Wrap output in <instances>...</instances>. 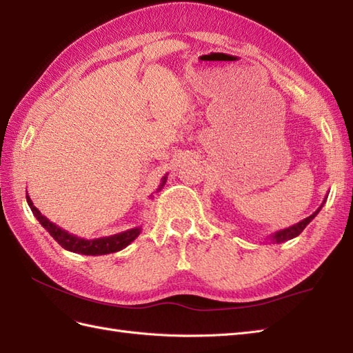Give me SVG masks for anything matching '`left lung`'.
I'll return each instance as SVG.
<instances>
[{
  "label": "left lung",
  "mask_w": 353,
  "mask_h": 353,
  "mask_svg": "<svg viewBox=\"0 0 353 353\" xmlns=\"http://www.w3.org/2000/svg\"><path fill=\"white\" fill-rule=\"evenodd\" d=\"M327 198H328V196L323 198V201H322V204L319 205V209L316 210L313 214H310L309 218H305V219H303L301 222H298V223L292 225V227L285 228V230H279V231H276V232H273V234H270V236H268L267 239H268L271 243H283V241H288V240H291V239H295L296 236H300V234L303 232V230L316 218V214H318V213L321 212V209L323 207L325 201H327Z\"/></svg>",
  "instance_id": "left-lung-1"
}]
</instances>
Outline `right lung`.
<instances>
[{"instance_id": "right-lung-1", "label": "right lung", "mask_w": 353, "mask_h": 353, "mask_svg": "<svg viewBox=\"0 0 353 353\" xmlns=\"http://www.w3.org/2000/svg\"><path fill=\"white\" fill-rule=\"evenodd\" d=\"M167 176L168 174H165L164 177L161 179L158 191H161L162 186L165 185ZM26 201H28L30 209L32 210V213H34L35 218H37V221L41 223V227L44 230H48L50 236L55 239L62 248H64L65 250L74 252V254L92 255V256L114 254V252H119V250L125 249L128 245H131V241L137 239L140 236V232H141V227H135V228H131V230L122 231L119 234H113V236H108V237H99V239H92V240L82 239V237H77V236H74V234L65 231V230H62L61 227H58L57 223L50 222L46 218V216H43L41 212L31 201V198L28 196V194H26Z\"/></svg>"}]
</instances>
